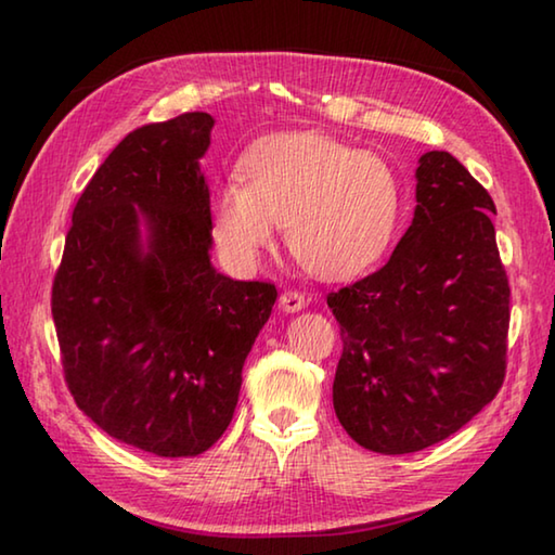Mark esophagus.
I'll return each instance as SVG.
<instances>
[{
  "label": "esophagus",
  "instance_id": "obj_1",
  "mask_svg": "<svg viewBox=\"0 0 555 555\" xmlns=\"http://www.w3.org/2000/svg\"><path fill=\"white\" fill-rule=\"evenodd\" d=\"M306 306H308V300L304 294H300V291H284V294L279 296V308L284 313H298V311H304Z\"/></svg>",
  "mask_w": 555,
  "mask_h": 555
}]
</instances>
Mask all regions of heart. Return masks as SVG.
<instances>
[{"label":"heart","mask_w":555,"mask_h":555,"mask_svg":"<svg viewBox=\"0 0 555 555\" xmlns=\"http://www.w3.org/2000/svg\"><path fill=\"white\" fill-rule=\"evenodd\" d=\"M244 183L212 201V234L234 267H255L286 228L291 255L321 279H350L377 261L401 218V183L389 162L315 131L259 142Z\"/></svg>","instance_id":"1"}]
</instances>
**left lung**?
Wrapping results in <instances>:
<instances>
[{"label":"left lung","instance_id":"8db88e82","mask_svg":"<svg viewBox=\"0 0 555 555\" xmlns=\"http://www.w3.org/2000/svg\"><path fill=\"white\" fill-rule=\"evenodd\" d=\"M490 193L448 152L416 168V210L387 264L327 296L343 354L333 406L354 443L416 453L463 428L500 391L509 281Z\"/></svg>","mask_w":555,"mask_h":555}]
</instances>
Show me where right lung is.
Returning a JSON list of instances; mask_svg holds the SVG:
<instances>
[{"label": "right lung", "mask_w": 555, "mask_h": 555, "mask_svg": "<svg viewBox=\"0 0 555 555\" xmlns=\"http://www.w3.org/2000/svg\"><path fill=\"white\" fill-rule=\"evenodd\" d=\"M212 127L208 112H185L121 139L75 205L53 281L75 403L158 457L218 443L276 300L274 284L234 281L210 261L201 158Z\"/></svg>", "instance_id": "obj_1"}]
</instances>
